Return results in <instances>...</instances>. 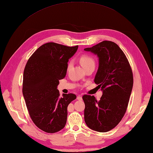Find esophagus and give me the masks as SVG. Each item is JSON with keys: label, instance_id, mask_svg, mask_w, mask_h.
<instances>
[{"label": "esophagus", "instance_id": "esophagus-1", "mask_svg": "<svg viewBox=\"0 0 153 153\" xmlns=\"http://www.w3.org/2000/svg\"><path fill=\"white\" fill-rule=\"evenodd\" d=\"M77 99L78 100H82V97H81V96H77Z\"/></svg>", "mask_w": 153, "mask_h": 153}]
</instances>
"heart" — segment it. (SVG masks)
Returning a JSON list of instances; mask_svg holds the SVG:
<instances>
[{"label": "heart", "mask_w": 153, "mask_h": 153, "mask_svg": "<svg viewBox=\"0 0 153 153\" xmlns=\"http://www.w3.org/2000/svg\"><path fill=\"white\" fill-rule=\"evenodd\" d=\"M79 61H80L81 65H82L83 68H85V67L88 65H93V64L95 65V61L94 59L91 56L88 55H81L79 58ZM72 65V60H70L68 64V66H67V68H68V70H69L71 68Z\"/></svg>", "instance_id": "obj_1"}]
</instances>
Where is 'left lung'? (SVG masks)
<instances>
[{"instance_id": "1", "label": "left lung", "mask_w": 153, "mask_h": 153, "mask_svg": "<svg viewBox=\"0 0 153 153\" xmlns=\"http://www.w3.org/2000/svg\"><path fill=\"white\" fill-rule=\"evenodd\" d=\"M84 50L98 56L94 83L103 91L99 100L94 96H83L85 122L92 130L106 132L118 125L126 111L133 87L132 70L125 54L114 42L105 40Z\"/></svg>"}]
</instances>
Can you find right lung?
Masks as SVG:
<instances>
[{
	"instance_id": "obj_1",
	"label": "right lung",
	"mask_w": 153,
	"mask_h": 153,
	"mask_svg": "<svg viewBox=\"0 0 153 153\" xmlns=\"http://www.w3.org/2000/svg\"><path fill=\"white\" fill-rule=\"evenodd\" d=\"M77 48L46 43L31 55L25 67L23 94L28 113L35 125L45 132L55 133L65 126L67 108L76 98L72 93L60 97L57 85L66 76L68 60Z\"/></svg>"
}]
</instances>
